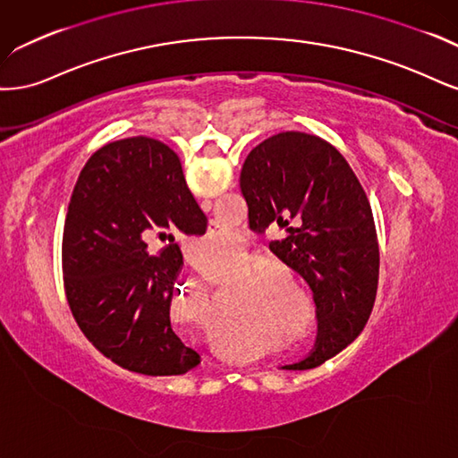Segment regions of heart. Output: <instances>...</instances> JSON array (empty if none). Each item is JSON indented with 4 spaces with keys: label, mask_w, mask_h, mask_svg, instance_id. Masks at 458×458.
<instances>
[{
    "label": "heart",
    "mask_w": 458,
    "mask_h": 458,
    "mask_svg": "<svg viewBox=\"0 0 458 458\" xmlns=\"http://www.w3.org/2000/svg\"><path fill=\"white\" fill-rule=\"evenodd\" d=\"M203 247V255L199 257V267L205 270L208 267H220V264H233L240 262L243 259V242L238 233L233 230H225V232H216L213 235H208L201 242ZM264 276L259 274L255 276V282H260ZM257 301L264 304L268 301L267 291H264L262 285L255 289Z\"/></svg>",
    "instance_id": "heart-1"
}]
</instances>
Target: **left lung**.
Returning a JSON list of instances; mask_svg holds the SVG:
<instances>
[{"label":"left lung","instance_id":"obj_1","mask_svg":"<svg viewBox=\"0 0 458 458\" xmlns=\"http://www.w3.org/2000/svg\"><path fill=\"white\" fill-rule=\"evenodd\" d=\"M249 226L287 230L270 249L314 293V350L289 371L326 363L363 331L378 287V240L371 205L333 144L285 131L249 152L240 174Z\"/></svg>","mask_w":458,"mask_h":458}]
</instances>
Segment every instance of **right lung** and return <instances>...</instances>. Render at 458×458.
I'll use <instances>...</instances> for the list:
<instances>
[{"mask_svg":"<svg viewBox=\"0 0 458 458\" xmlns=\"http://www.w3.org/2000/svg\"><path fill=\"white\" fill-rule=\"evenodd\" d=\"M205 228L181 159L164 142L123 139L89 157L68 205L63 274L72 316L102 356L150 377L201 363L174 335L169 308L182 264L176 238Z\"/></svg>","mask_w":458,"mask_h":458,"instance_id":"add662e5","label":"right lung"}]
</instances>
